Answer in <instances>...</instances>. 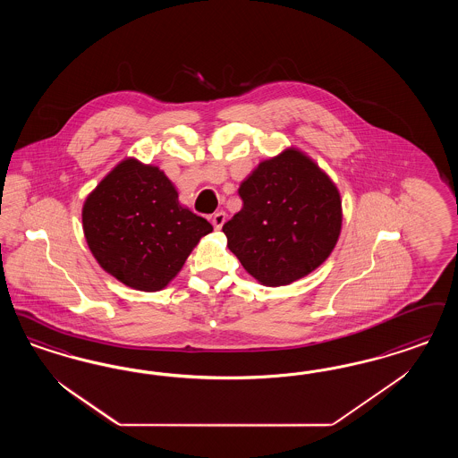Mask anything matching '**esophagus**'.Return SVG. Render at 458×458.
<instances>
[{
    "instance_id": "esophagus-1",
    "label": "esophagus",
    "mask_w": 458,
    "mask_h": 458,
    "mask_svg": "<svg viewBox=\"0 0 458 458\" xmlns=\"http://www.w3.org/2000/svg\"><path fill=\"white\" fill-rule=\"evenodd\" d=\"M225 221H226V215H225L223 211L216 213V215H213V218H211V223H213L215 230H221V226L225 225Z\"/></svg>"
}]
</instances>
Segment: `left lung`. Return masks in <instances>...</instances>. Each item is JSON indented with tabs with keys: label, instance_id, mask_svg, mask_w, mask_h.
Listing matches in <instances>:
<instances>
[{
	"label": "left lung",
	"instance_id": "left-lung-1",
	"mask_svg": "<svg viewBox=\"0 0 458 458\" xmlns=\"http://www.w3.org/2000/svg\"><path fill=\"white\" fill-rule=\"evenodd\" d=\"M242 209L223 225L228 249L266 286L310 275L337 243L341 196L305 153L288 148L240 183Z\"/></svg>",
	"mask_w": 458,
	"mask_h": 458
}]
</instances>
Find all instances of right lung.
<instances>
[{
	"instance_id": "add662e5",
	"label": "right lung",
	"mask_w": 458,
	"mask_h": 458,
	"mask_svg": "<svg viewBox=\"0 0 458 458\" xmlns=\"http://www.w3.org/2000/svg\"><path fill=\"white\" fill-rule=\"evenodd\" d=\"M83 232L104 271L140 292H158L182 269L209 221L179 202L158 166L128 158L83 204Z\"/></svg>"
}]
</instances>
